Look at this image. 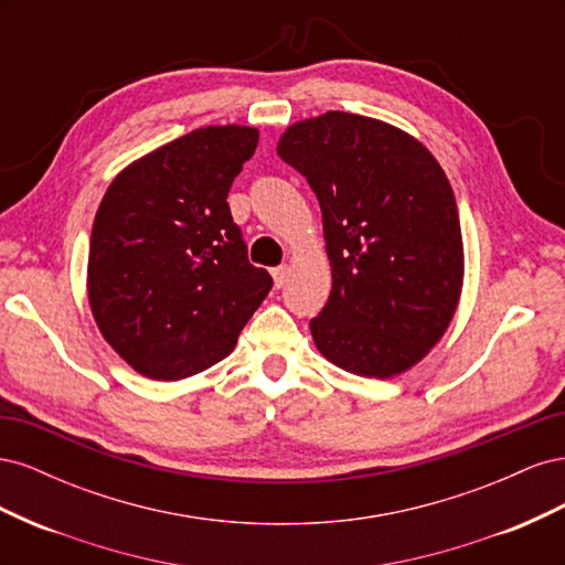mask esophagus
I'll list each match as a JSON object with an SVG mask.
<instances>
[{
	"mask_svg": "<svg viewBox=\"0 0 565 565\" xmlns=\"http://www.w3.org/2000/svg\"><path fill=\"white\" fill-rule=\"evenodd\" d=\"M273 280H276V287H282L287 282V276H289V266H278L273 268Z\"/></svg>",
	"mask_w": 565,
	"mask_h": 565,
	"instance_id": "34e87169",
	"label": "esophagus"
}]
</instances>
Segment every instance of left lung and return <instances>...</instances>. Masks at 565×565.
I'll return each mask as SVG.
<instances>
[{
    "instance_id": "1",
    "label": "left lung",
    "mask_w": 565,
    "mask_h": 565,
    "mask_svg": "<svg viewBox=\"0 0 565 565\" xmlns=\"http://www.w3.org/2000/svg\"><path fill=\"white\" fill-rule=\"evenodd\" d=\"M278 156L320 202L332 292L311 334L337 367L388 380L429 353L457 311L465 245L455 193L415 136L330 110L289 125Z\"/></svg>"
}]
</instances>
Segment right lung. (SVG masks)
<instances>
[{"instance_id": "obj_1", "label": "right lung", "mask_w": 565, "mask_h": 565, "mask_svg": "<svg viewBox=\"0 0 565 565\" xmlns=\"http://www.w3.org/2000/svg\"><path fill=\"white\" fill-rule=\"evenodd\" d=\"M256 143L254 127L195 129L127 164L98 204L89 306L115 353L148 380L224 361L270 292L226 202Z\"/></svg>"}]
</instances>
